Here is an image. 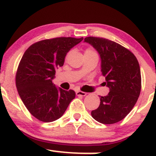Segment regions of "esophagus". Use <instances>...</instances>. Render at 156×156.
Here are the masks:
<instances>
[{"mask_svg": "<svg viewBox=\"0 0 156 156\" xmlns=\"http://www.w3.org/2000/svg\"><path fill=\"white\" fill-rule=\"evenodd\" d=\"M76 96H82V97H85V96H86L87 93L81 91V90H77V91L76 92Z\"/></svg>", "mask_w": 156, "mask_h": 156, "instance_id": "esophagus-1", "label": "esophagus"}]
</instances>
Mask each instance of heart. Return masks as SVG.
Masks as SVG:
<instances>
[{"instance_id":"b5f03b06","label":"heart","mask_w":156,"mask_h":156,"mask_svg":"<svg viewBox=\"0 0 156 156\" xmlns=\"http://www.w3.org/2000/svg\"><path fill=\"white\" fill-rule=\"evenodd\" d=\"M85 54H91V55H97L96 51H94L92 50V49H90V48H87V49L85 50Z\"/></svg>"}]
</instances>
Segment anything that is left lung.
Segmentation results:
<instances>
[{"label":"left lung","mask_w":156,"mask_h":156,"mask_svg":"<svg viewBox=\"0 0 156 156\" xmlns=\"http://www.w3.org/2000/svg\"><path fill=\"white\" fill-rule=\"evenodd\" d=\"M85 42L100 55L104 84L110 88L108 95L100 97L99 106L91 111V116L105 125L116 123L130 113L139 99L141 88L139 62L130 51L112 40L87 37Z\"/></svg>","instance_id":"left-lung-1"}]
</instances>
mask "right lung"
I'll list each match as a JSON object with an SVG mask.
<instances>
[{
    "label": "right lung",
    "mask_w": 156,
    "mask_h": 156,
    "mask_svg": "<svg viewBox=\"0 0 156 156\" xmlns=\"http://www.w3.org/2000/svg\"><path fill=\"white\" fill-rule=\"evenodd\" d=\"M83 37H56L40 40L28 48L17 68L15 83L19 96L33 116L51 122L63 115L75 98L73 90L57 88L56 70L63 66L66 54Z\"/></svg>",
    "instance_id": "obj_1"
}]
</instances>
